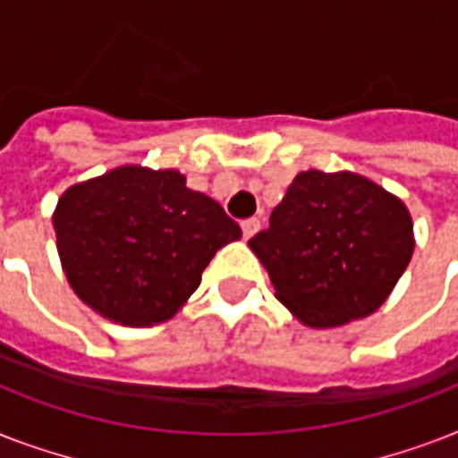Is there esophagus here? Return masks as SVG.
Returning <instances> with one entry per match:
<instances>
[{"instance_id": "1", "label": "esophagus", "mask_w": 458, "mask_h": 458, "mask_svg": "<svg viewBox=\"0 0 458 458\" xmlns=\"http://www.w3.org/2000/svg\"><path fill=\"white\" fill-rule=\"evenodd\" d=\"M259 228H261V221H259V218H247V221H242V235H244V240H250V237L254 235V233H257Z\"/></svg>"}]
</instances>
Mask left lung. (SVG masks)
Wrapping results in <instances>:
<instances>
[{"mask_svg": "<svg viewBox=\"0 0 458 458\" xmlns=\"http://www.w3.org/2000/svg\"><path fill=\"white\" fill-rule=\"evenodd\" d=\"M399 197L359 173L301 171L271 225L250 240L276 300L309 327H340L383 306L413 254Z\"/></svg>", "mask_w": 458, "mask_h": 458, "instance_id": "8db88e82", "label": "left lung"}]
</instances>
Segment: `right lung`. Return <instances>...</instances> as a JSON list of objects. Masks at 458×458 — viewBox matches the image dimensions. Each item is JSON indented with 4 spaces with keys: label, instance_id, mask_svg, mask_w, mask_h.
Segmentation results:
<instances>
[{
    "label": "right lung",
    "instance_id": "obj_1",
    "mask_svg": "<svg viewBox=\"0 0 458 458\" xmlns=\"http://www.w3.org/2000/svg\"><path fill=\"white\" fill-rule=\"evenodd\" d=\"M52 223L71 290L104 318L138 327L173 318L216 251L242 237L182 173L135 164L68 187Z\"/></svg>",
    "mask_w": 458,
    "mask_h": 458
}]
</instances>
